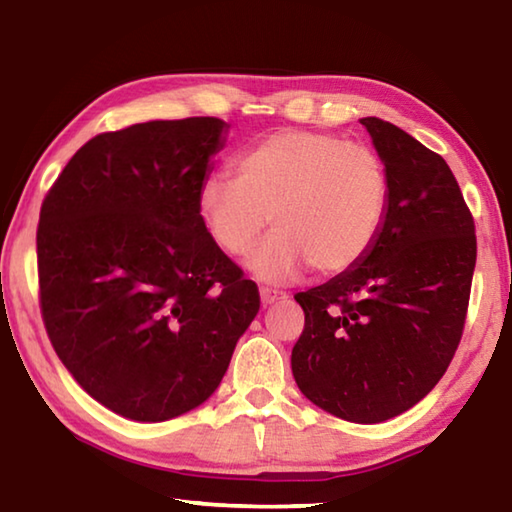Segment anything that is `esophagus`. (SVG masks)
Listing matches in <instances>:
<instances>
[{"mask_svg":"<svg viewBox=\"0 0 512 512\" xmlns=\"http://www.w3.org/2000/svg\"><path fill=\"white\" fill-rule=\"evenodd\" d=\"M281 300H288V293H283V290H277V288L261 286V302H263V306H270V304L281 302Z\"/></svg>","mask_w":512,"mask_h":512,"instance_id":"obj_1","label":"esophagus"}]
</instances>
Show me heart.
<instances>
[{"mask_svg": "<svg viewBox=\"0 0 512 512\" xmlns=\"http://www.w3.org/2000/svg\"><path fill=\"white\" fill-rule=\"evenodd\" d=\"M235 178L210 176L199 210L215 245L242 256L272 219L249 267L286 281L306 265L322 277L350 272L380 240L391 208V174L373 146L332 132L277 130L235 157Z\"/></svg>", "mask_w": 512, "mask_h": 512, "instance_id": "b5f03b06", "label": "heart"}]
</instances>
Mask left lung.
<instances>
[{"mask_svg": "<svg viewBox=\"0 0 512 512\" xmlns=\"http://www.w3.org/2000/svg\"><path fill=\"white\" fill-rule=\"evenodd\" d=\"M391 174L380 240L350 272L295 300L304 309L293 375L322 410L380 423L435 389L465 329L474 217L442 155L375 116L361 119Z\"/></svg>", "mask_w": 512, "mask_h": 512, "instance_id": "8db88e82", "label": "left lung"}]
</instances>
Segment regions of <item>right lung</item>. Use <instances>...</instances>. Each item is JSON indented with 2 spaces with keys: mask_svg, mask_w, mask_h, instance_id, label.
I'll list each match as a JSON object with an SVG mask.
<instances>
[{
  "mask_svg": "<svg viewBox=\"0 0 512 512\" xmlns=\"http://www.w3.org/2000/svg\"><path fill=\"white\" fill-rule=\"evenodd\" d=\"M224 128L190 116L102 132L43 199L45 332L77 384L125 419L167 421L210 398L261 309L199 210Z\"/></svg>",
  "mask_w": 512,
  "mask_h": 512,
  "instance_id": "1",
  "label": "right lung"
}]
</instances>
